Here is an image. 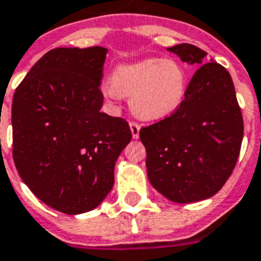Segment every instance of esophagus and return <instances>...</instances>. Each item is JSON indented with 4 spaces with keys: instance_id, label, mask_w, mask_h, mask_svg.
I'll return each instance as SVG.
<instances>
[{
    "instance_id": "obj_1",
    "label": "esophagus",
    "mask_w": 261,
    "mask_h": 261,
    "mask_svg": "<svg viewBox=\"0 0 261 261\" xmlns=\"http://www.w3.org/2000/svg\"><path fill=\"white\" fill-rule=\"evenodd\" d=\"M130 130H131V136H133V138L134 140H138L140 138V130H141V127L140 124H137V123H130Z\"/></svg>"
}]
</instances>
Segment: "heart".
I'll list each match as a JSON object with an SVG mask.
<instances>
[{"label":"heart","instance_id":"obj_1","mask_svg":"<svg viewBox=\"0 0 261 261\" xmlns=\"http://www.w3.org/2000/svg\"><path fill=\"white\" fill-rule=\"evenodd\" d=\"M188 86V73L179 62L148 58L119 65L102 84V92L112 99L130 96V111L137 119L158 121L182 105Z\"/></svg>","mask_w":261,"mask_h":261}]
</instances>
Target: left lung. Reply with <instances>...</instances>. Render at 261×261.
<instances>
[{
  "instance_id": "8db88e82",
  "label": "left lung",
  "mask_w": 261,
  "mask_h": 261,
  "mask_svg": "<svg viewBox=\"0 0 261 261\" xmlns=\"http://www.w3.org/2000/svg\"><path fill=\"white\" fill-rule=\"evenodd\" d=\"M198 67L182 105L144 127L148 179L175 203L212 198L232 173L244 138V120L229 73L192 44L167 48Z\"/></svg>"
}]
</instances>
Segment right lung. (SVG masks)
<instances>
[{"label": "right lung", "instance_id": "right-lung-1", "mask_svg": "<svg viewBox=\"0 0 261 261\" xmlns=\"http://www.w3.org/2000/svg\"><path fill=\"white\" fill-rule=\"evenodd\" d=\"M106 54L103 47L51 49L13 95L17 173L41 202L70 216L102 203L131 141L124 119L101 112Z\"/></svg>", "mask_w": 261, "mask_h": 261}]
</instances>
